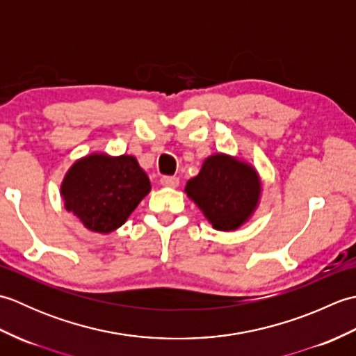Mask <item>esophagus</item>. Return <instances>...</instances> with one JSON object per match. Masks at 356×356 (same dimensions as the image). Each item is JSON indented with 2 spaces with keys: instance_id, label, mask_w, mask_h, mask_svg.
<instances>
[{
  "instance_id": "1",
  "label": "esophagus",
  "mask_w": 356,
  "mask_h": 356,
  "mask_svg": "<svg viewBox=\"0 0 356 356\" xmlns=\"http://www.w3.org/2000/svg\"><path fill=\"white\" fill-rule=\"evenodd\" d=\"M161 184L166 188H177L179 186V177H176V176H163L161 179Z\"/></svg>"
}]
</instances>
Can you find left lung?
<instances>
[{"label":"left lung","instance_id":"obj_1","mask_svg":"<svg viewBox=\"0 0 356 356\" xmlns=\"http://www.w3.org/2000/svg\"><path fill=\"white\" fill-rule=\"evenodd\" d=\"M260 179L251 165L226 154L203 162L199 176L188 180L185 191L218 231L243 225L259 203Z\"/></svg>","mask_w":356,"mask_h":356}]
</instances>
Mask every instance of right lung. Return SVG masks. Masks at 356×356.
I'll return each mask as SVG.
<instances>
[{
    "mask_svg": "<svg viewBox=\"0 0 356 356\" xmlns=\"http://www.w3.org/2000/svg\"><path fill=\"white\" fill-rule=\"evenodd\" d=\"M149 179L133 156L92 154L65 174L64 207L87 229L107 234L122 226L149 193Z\"/></svg>",
    "mask_w": 356,
    "mask_h": 356,
    "instance_id": "right-lung-1",
    "label": "right lung"
}]
</instances>
